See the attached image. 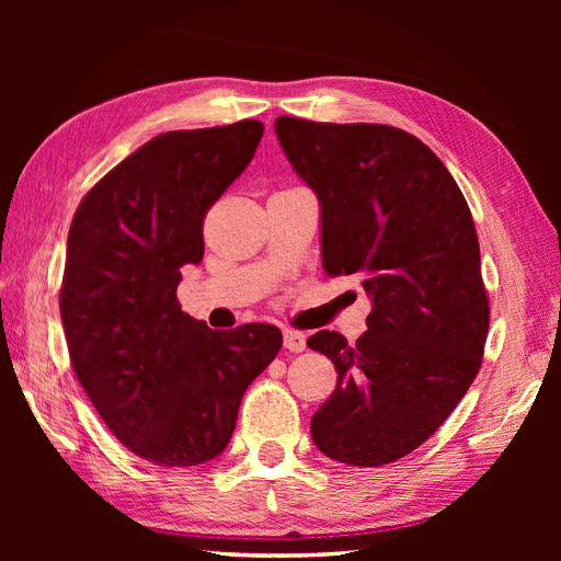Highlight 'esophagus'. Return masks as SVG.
Listing matches in <instances>:
<instances>
[{"label": "esophagus", "instance_id": "1", "mask_svg": "<svg viewBox=\"0 0 561 561\" xmlns=\"http://www.w3.org/2000/svg\"><path fill=\"white\" fill-rule=\"evenodd\" d=\"M284 347L289 352H304L306 350V335L304 332H296V330H284Z\"/></svg>", "mask_w": 561, "mask_h": 561}]
</instances>
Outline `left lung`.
<instances>
[{"label":"left lung","mask_w":561,"mask_h":561,"mask_svg":"<svg viewBox=\"0 0 561 561\" xmlns=\"http://www.w3.org/2000/svg\"><path fill=\"white\" fill-rule=\"evenodd\" d=\"M274 133L318 197L325 272L354 274L371 299L356 344L330 330L308 337L337 371L313 444L376 468L422 446L480 371L490 306L478 233L446 165L410 133L287 115Z\"/></svg>","instance_id":"8db88e82"}]
</instances>
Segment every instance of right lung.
I'll list each match as a JSON object with an SVG mask.
<instances>
[{
  "mask_svg": "<svg viewBox=\"0 0 561 561\" xmlns=\"http://www.w3.org/2000/svg\"><path fill=\"white\" fill-rule=\"evenodd\" d=\"M265 127L241 121L147 141L91 187L71 219L59 313L71 366L123 444L193 468L229 446L245 388L282 347L274 325L229 332L181 311L183 265L205 255L202 221Z\"/></svg>",
  "mask_w": 561,
  "mask_h": 561,
  "instance_id": "obj_1",
  "label": "right lung"
}]
</instances>
